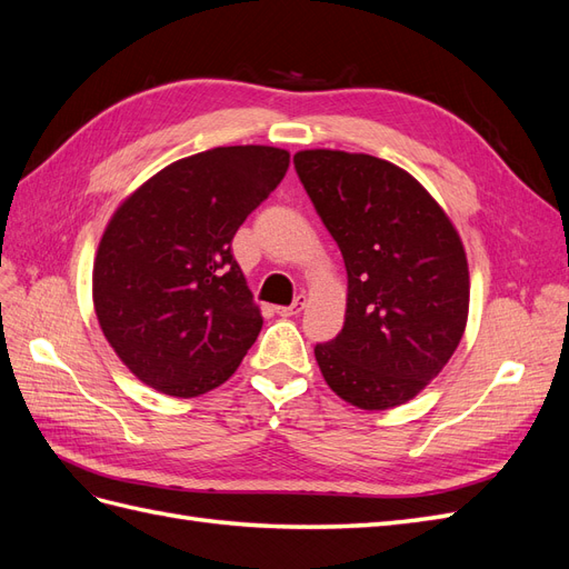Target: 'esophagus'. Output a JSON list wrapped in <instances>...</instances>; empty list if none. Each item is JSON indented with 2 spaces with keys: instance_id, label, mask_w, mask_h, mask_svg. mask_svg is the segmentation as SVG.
Here are the masks:
<instances>
[{
  "instance_id": "1",
  "label": "esophagus",
  "mask_w": 569,
  "mask_h": 569,
  "mask_svg": "<svg viewBox=\"0 0 569 569\" xmlns=\"http://www.w3.org/2000/svg\"><path fill=\"white\" fill-rule=\"evenodd\" d=\"M303 306H306V297L299 295L295 299V303H291V306H278V308H274V311H278V316H282V318H291V316H299L303 311Z\"/></svg>"
}]
</instances>
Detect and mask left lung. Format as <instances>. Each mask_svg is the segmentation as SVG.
<instances>
[{
  "label": "left lung",
  "mask_w": 569,
  "mask_h": 569,
  "mask_svg": "<svg viewBox=\"0 0 569 569\" xmlns=\"http://www.w3.org/2000/svg\"><path fill=\"white\" fill-rule=\"evenodd\" d=\"M295 168L349 274L341 332L316 343L325 382L363 410L401 406L449 363L465 332L460 237L427 189L385 159L311 149Z\"/></svg>",
  "instance_id": "obj_1"
}]
</instances>
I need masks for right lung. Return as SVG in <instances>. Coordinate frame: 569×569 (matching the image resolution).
<instances>
[{"label":"right lung","mask_w":569,"mask_h":569,"mask_svg":"<svg viewBox=\"0 0 569 569\" xmlns=\"http://www.w3.org/2000/svg\"><path fill=\"white\" fill-rule=\"evenodd\" d=\"M287 168L284 149L216 147L170 163L113 213L94 261V311L144 385L192 399L242 363L263 318L232 237Z\"/></svg>","instance_id":"1"}]
</instances>
